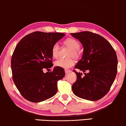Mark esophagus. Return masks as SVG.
Segmentation results:
<instances>
[{"mask_svg":"<svg viewBox=\"0 0 126 126\" xmlns=\"http://www.w3.org/2000/svg\"><path fill=\"white\" fill-rule=\"evenodd\" d=\"M65 73H69V72H71V70H69V69H65Z\"/></svg>","mask_w":126,"mask_h":126,"instance_id":"esophagus-1","label":"esophagus"}]
</instances>
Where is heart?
<instances>
[{
    "mask_svg": "<svg viewBox=\"0 0 126 126\" xmlns=\"http://www.w3.org/2000/svg\"><path fill=\"white\" fill-rule=\"evenodd\" d=\"M63 44L71 49L70 55H72L76 57L79 56V49L80 47V44L78 40L74 38H68L64 40ZM59 45L58 43H55L51 48V54H52V57L55 59H57L59 56ZM74 62L75 61L72 58H64V59L62 58V59L57 60L55 64L56 66L67 68L73 65Z\"/></svg>",
    "mask_w": 126,
    "mask_h": 126,
    "instance_id": "b5f03b06",
    "label": "heart"
}]
</instances>
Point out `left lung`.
<instances>
[{
	"mask_svg": "<svg viewBox=\"0 0 126 126\" xmlns=\"http://www.w3.org/2000/svg\"><path fill=\"white\" fill-rule=\"evenodd\" d=\"M79 40L84 48L83 56L75 68L77 79L72 84L74 94L79 98L96 101L108 93L114 83L117 74L118 58L111 44L96 33L90 31L71 33Z\"/></svg>",
	"mask_w": 126,
	"mask_h": 126,
	"instance_id": "8db88e82",
	"label": "left lung"
}]
</instances>
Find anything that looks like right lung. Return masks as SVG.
I'll return each mask as SVG.
<instances>
[{
  "label": "right lung",
  "mask_w": 126,
  "mask_h": 126,
  "mask_svg": "<svg viewBox=\"0 0 126 126\" xmlns=\"http://www.w3.org/2000/svg\"><path fill=\"white\" fill-rule=\"evenodd\" d=\"M65 34L36 31L29 33L17 43L12 55V79L24 98L38 103L54 96L57 82L65 75L62 67L56 66L50 72L44 69L52 67L51 48Z\"/></svg>",
  "instance_id": "obj_1"
}]
</instances>
